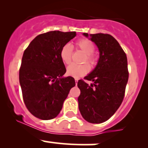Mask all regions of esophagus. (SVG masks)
I'll use <instances>...</instances> for the list:
<instances>
[{"label":"esophagus","instance_id":"1","mask_svg":"<svg viewBox=\"0 0 148 148\" xmlns=\"http://www.w3.org/2000/svg\"><path fill=\"white\" fill-rule=\"evenodd\" d=\"M78 79L77 78H75V82H76V84H77V82H78Z\"/></svg>","mask_w":148,"mask_h":148}]
</instances>
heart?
Returning a JSON list of instances; mask_svg holds the SVG:
<instances>
[{"mask_svg": "<svg viewBox=\"0 0 148 148\" xmlns=\"http://www.w3.org/2000/svg\"><path fill=\"white\" fill-rule=\"evenodd\" d=\"M75 47L77 49L82 51L85 53L82 60L83 63H88L92 68H94L97 64V56H96L94 51H95V45L93 43L87 38H81L78 40L75 44ZM73 49L70 44H66L62 47L60 50V58L62 62L66 64H69L71 62L72 58ZM87 64H71L66 69V74L69 76L79 78L86 75L89 71L90 67Z\"/></svg>", "mask_w": 148, "mask_h": 148, "instance_id": "1", "label": "heart"}]
</instances>
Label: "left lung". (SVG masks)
Instances as JSON below:
<instances>
[{
	"label": "left lung",
	"instance_id": "left-lung-1",
	"mask_svg": "<svg viewBox=\"0 0 148 148\" xmlns=\"http://www.w3.org/2000/svg\"><path fill=\"white\" fill-rule=\"evenodd\" d=\"M85 36L88 34L84 33ZM91 40L99 51L96 68L84 79L79 80L81 93L79 109L83 118L90 123L99 124L108 120L123 101L129 78L127 59L118 41L107 34H91Z\"/></svg>",
	"mask_w": 148,
	"mask_h": 148
}]
</instances>
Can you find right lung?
Listing matches in <instances>:
<instances>
[{
  "mask_svg": "<svg viewBox=\"0 0 148 148\" xmlns=\"http://www.w3.org/2000/svg\"><path fill=\"white\" fill-rule=\"evenodd\" d=\"M75 36V31H49L37 36L24 51L19 82L25 105L37 118H55L75 86L73 77H62L66 70L59 55L62 46Z\"/></svg>",
  "mask_w": 148,
  "mask_h": 148,
  "instance_id": "right-lung-1",
  "label": "right lung"
}]
</instances>
